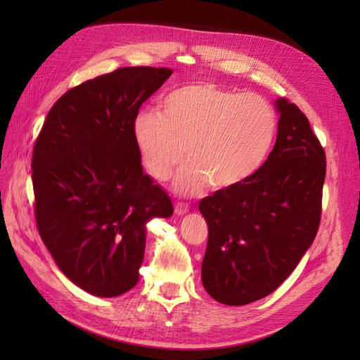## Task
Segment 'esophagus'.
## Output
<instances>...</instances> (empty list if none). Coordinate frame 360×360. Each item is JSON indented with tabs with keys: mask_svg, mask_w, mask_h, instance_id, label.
I'll list each match as a JSON object with an SVG mask.
<instances>
[{
	"mask_svg": "<svg viewBox=\"0 0 360 360\" xmlns=\"http://www.w3.org/2000/svg\"><path fill=\"white\" fill-rule=\"evenodd\" d=\"M176 214H179V216H183V214H186L188 212H189V209H188V205H184V204H176Z\"/></svg>",
	"mask_w": 360,
	"mask_h": 360,
	"instance_id": "34e87169",
	"label": "esophagus"
}]
</instances>
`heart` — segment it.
Wrapping results in <instances>:
<instances>
[{
  "label": "heart",
  "instance_id": "obj_1",
  "mask_svg": "<svg viewBox=\"0 0 360 360\" xmlns=\"http://www.w3.org/2000/svg\"><path fill=\"white\" fill-rule=\"evenodd\" d=\"M276 132L271 106L257 94H242L209 82L169 91L160 112L144 111L132 122L141 160L158 180L176 179L180 193H198L207 184L219 191L240 186L266 160Z\"/></svg>",
  "mask_w": 360,
  "mask_h": 360
}]
</instances>
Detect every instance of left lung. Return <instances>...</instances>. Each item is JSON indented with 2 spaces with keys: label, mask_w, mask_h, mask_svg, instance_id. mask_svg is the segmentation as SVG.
<instances>
[{
  "label": "left lung",
  "mask_w": 360,
  "mask_h": 360,
  "mask_svg": "<svg viewBox=\"0 0 360 360\" xmlns=\"http://www.w3.org/2000/svg\"><path fill=\"white\" fill-rule=\"evenodd\" d=\"M275 106L278 135L267 160L240 186L200 201L209 226L202 285L230 307L274 292L319 231L324 150L296 105L279 97Z\"/></svg>",
  "instance_id": "1"
}]
</instances>
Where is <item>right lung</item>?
I'll list each match as a JSON object with an SVG mask.
<instances>
[{"label":"right lung","mask_w":360,"mask_h":360,"mask_svg":"<svg viewBox=\"0 0 360 360\" xmlns=\"http://www.w3.org/2000/svg\"><path fill=\"white\" fill-rule=\"evenodd\" d=\"M171 75L124 68L75 86L51 108L32 151L41 240L66 278L93 296L117 297L136 285L147 224L172 216L132 136L141 105Z\"/></svg>","instance_id":"right-lung-1"}]
</instances>
